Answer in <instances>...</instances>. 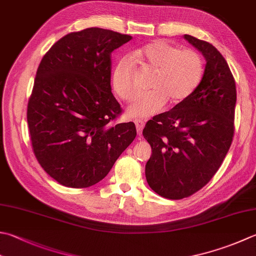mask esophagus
Wrapping results in <instances>:
<instances>
[{
    "label": "esophagus",
    "instance_id": "esophagus-1",
    "mask_svg": "<svg viewBox=\"0 0 256 256\" xmlns=\"http://www.w3.org/2000/svg\"><path fill=\"white\" fill-rule=\"evenodd\" d=\"M135 125H136V131H138V134L141 135L142 134V131H143V128H144V122L142 121V120H135L134 121Z\"/></svg>",
    "mask_w": 256,
    "mask_h": 256
}]
</instances>
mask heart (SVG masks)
Returning <instances> with one entry per match:
<instances>
[{
	"mask_svg": "<svg viewBox=\"0 0 256 256\" xmlns=\"http://www.w3.org/2000/svg\"><path fill=\"white\" fill-rule=\"evenodd\" d=\"M130 58L154 70L148 83L151 91L128 110L132 118L152 116L161 111L166 101L170 104L183 102L196 88L203 75V61L196 51L178 48L164 41H154L134 50ZM132 62L128 58H122L112 73L114 91L124 102H132L138 95L136 70Z\"/></svg>",
	"mask_w": 256,
	"mask_h": 256,
	"instance_id": "obj_1",
	"label": "heart"
}]
</instances>
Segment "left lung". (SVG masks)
Wrapping results in <instances>:
<instances>
[{
  "label": "left lung",
  "instance_id": "1",
  "mask_svg": "<svg viewBox=\"0 0 256 256\" xmlns=\"http://www.w3.org/2000/svg\"><path fill=\"white\" fill-rule=\"evenodd\" d=\"M184 38L206 60L201 82L186 100L155 115L143 130L152 148L146 181L155 193L170 200L191 196L211 181L235 130L236 86L226 61L208 42L188 34Z\"/></svg>",
  "mask_w": 256,
  "mask_h": 256
}]
</instances>
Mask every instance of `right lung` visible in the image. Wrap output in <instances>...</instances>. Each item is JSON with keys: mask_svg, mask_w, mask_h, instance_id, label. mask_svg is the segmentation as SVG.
<instances>
[{"mask_svg": "<svg viewBox=\"0 0 256 256\" xmlns=\"http://www.w3.org/2000/svg\"><path fill=\"white\" fill-rule=\"evenodd\" d=\"M132 38L100 28L68 33L40 63L28 103L32 150L50 176L68 188L98 183L136 136L111 92L112 52Z\"/></svg>", "mask_w": 256, "mask_h": 256, "instance_id": "add662e5", "label": "right lung"}]
</instances>
